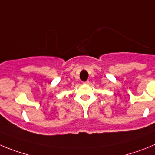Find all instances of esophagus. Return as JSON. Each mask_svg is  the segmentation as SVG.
<instances>
[{
	"instance_id": "34e87169",
	"label": "esophagus",
	"mask_w": 155,
	"mask_h": 155,
	"mask_svg": "<svg viewBox=\"0 0 155 155\" xmlns=\"http://www.w3.org/2000/svg\"><path fill=\"white\" fill-rule=\"evenodd\" d=\"M89 83H90V82H89V81H85V82H83V84L84 85H88L89 84Z\"/></svg>"
}]
</instances>
